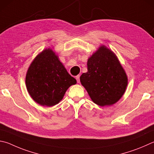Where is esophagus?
Here are the masks:
<instances>
[{
    "label": "esophagus",
    "instance_id": "1",
    "mask_svg": "<svg viewBox=\"0 0 154 154\" xmlns=\"http://www.w3.org/2000/svg\"><path fill=\"white\" fill-rule=\"evenodd\" d=\"M79 77H80L79 75H77V76H76V79H77V83H79V82H80Z\"/></svg>",
    "mask_w": 154,
    "mask_h": 154
}]
</instances>
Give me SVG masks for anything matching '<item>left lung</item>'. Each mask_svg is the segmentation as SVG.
<instances>
[{"mask_svg":"<svg viewBox=\"0 0 154 154\" xmlns=\"http://www.w3.org/2000/svg\"><path fill=\"white\" fill-rule=\"evenodd\" d=\"M87 65L88 71L81 75L80 82L92 101L102 107L118 102L127 89L128 77L114 52L101 45Z\"/></svg>","mask_w":154,"mask_h":154,"instance_id":"left-lung-1","label":"left lung"}]
</instances>
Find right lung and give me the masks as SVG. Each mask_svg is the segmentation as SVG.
Instances as JSON below:
<instances>
[{"instance_id": "1", "label": "right lung", "mask_w": 154, "mask_h": 154, "mask_svg": "<svg viewBox=\"0 0 154 154\" xmlns=\"http://www.w3.org/2000/svg\"><path fill=\"white\" fill-rule=\"evenodd\" d=\"M77 83L58 55L50 48L36 56L27 69V90L31 97L42 106L50 107L63 100L69 87Z\"/></svg>"}]
</instances>
